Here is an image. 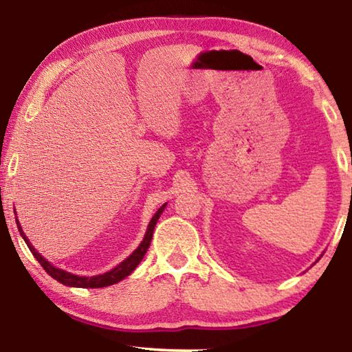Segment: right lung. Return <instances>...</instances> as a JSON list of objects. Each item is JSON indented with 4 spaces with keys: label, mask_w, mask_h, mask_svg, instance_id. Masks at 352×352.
I'll list each match as a JSON object with an SVG mask.
<instances>
[{
    "label": "right lung",
    "mask_w": 352,
    "mask_h": 352,
    "mask_svg": "<svg viewBox=\"0 0 352 352\" xmlns=\"http://www.w3.org/2000/svg\"><path fill=\"white\" fill-rule=\"evenodd\" d=\"M163 208H165V205L160 206L158 208V211L155 214H153V218L151 219V224H148V229L146 232V237H144V240L141 242V245L134 250L131 256H128L126 259H124L123 263H120L117 267L112 269V271L105 272L102 274V276H94V277H78V276H74V274L70 272H65L62 271V269H57L52 266V264H50L46 261L45 258L41 256L40 253L36 252L35 248H33V245L28 242V239L23 235L22 232V228L21 224H19V221L16 219L17 223V228H19V232H21V235L23 237V240H25L27 247L30 248V252L33 253V256L36 258V261L41 264V267L45 269V271L50 274V276L52 278H56L57 282H60L62 285H67V287H81V288H100V287H109V285H113V283H117L120 280H123L124 277H128L129 274H131L134 269L138 267V264L142 261L144 254H146V252L148 250V247H151V242H152V235H153V229H155V224L158 218H160L162 211Z\"/></svg>",
    "instance_id": "add662e5"
}]
</instances>
